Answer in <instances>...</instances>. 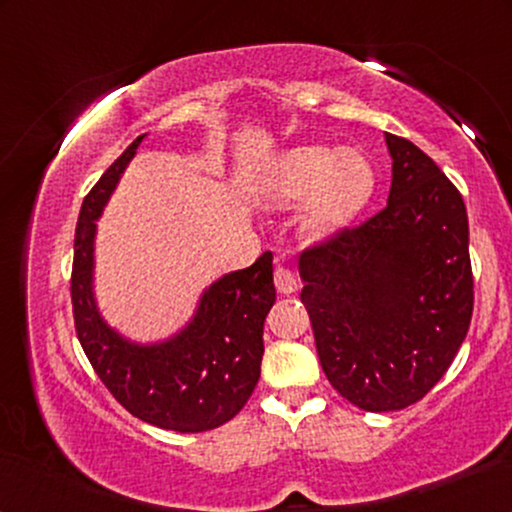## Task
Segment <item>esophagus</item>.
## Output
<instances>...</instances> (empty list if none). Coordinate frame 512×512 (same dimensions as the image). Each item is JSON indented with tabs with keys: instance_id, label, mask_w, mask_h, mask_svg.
I'll return each instance as SVG.
<instances>
[{
	"instance_id": "34e87169",
	"label": "esophagus",
	"mask_w": 512,
	"mask_h": 512,
	"mask_svg": "<svg viewBox=\"0 0 512 512\" xmlns=\"http://www.w3.org/2000/svg\"><path fill=\"white\" fill-rule=\"evenodd\" d=\"M275 286H277L279 293H286V296H289V293L298 289V279L289 268H284V265H277V268H275Z\"/></svg>"
}]
</instances>
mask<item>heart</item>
Instances as JSON below:
<instances>
[{
    "label": "heart",
    "instance_id": "heart-1",
    "mask_svg": "<svg viewBox=\"0 0 512 512\" xmlns=\"http://www.w3.org/2000/svg\"><path fill=\"white\" fill-rule=\"evenodd\" d=\"M373 181V167L359 151L300 146L279 160L275 195L282 202L310 200L307 226L326 233L345 223L366 202Z\"/></svg>",
    "mask_w": 512,
    "mask_h": 512
}]
</instances>
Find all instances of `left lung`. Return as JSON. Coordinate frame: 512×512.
<instances>
[{"label": "left lung", "mask_w": 512, "mask_h": 512, "mask_svg": "<svg viewBox=\"0 0 512 512\" xmlns=\"http://www.w3.org/2000/svg\"><path fill=\"white\" fill-rule=\"evenodd\" d=\"M384 139L394 160L387 205L298 263L321 368L368 412L429 394L473 314L464 198L422 149L389 132Z\"/></svg>", "instance_id": "8db88e82"}]
</instances>
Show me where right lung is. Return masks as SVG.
I'll return each mask as SVG.
<instances>
[{"label": "right lung", "instance_id": "1", "mask_svg": "<svg viewBox=\"0 0 512 512\" xmlns=\"http://www.w3.org/2000/svg\"><path fill=\"white\" fill-rule=\"evenodd\" d=\"M144 135L102 174L81 205L74 235V326L90 366L130 415L158 429L200 433L244 408L261 377L263 321L275 305L272 254L223 275L202 293L186 328L165 342L137 345L100 317L93 296L95 221Z\"/></svg>", "mask_w": 512, "mask_h": 512}]
</instances>
